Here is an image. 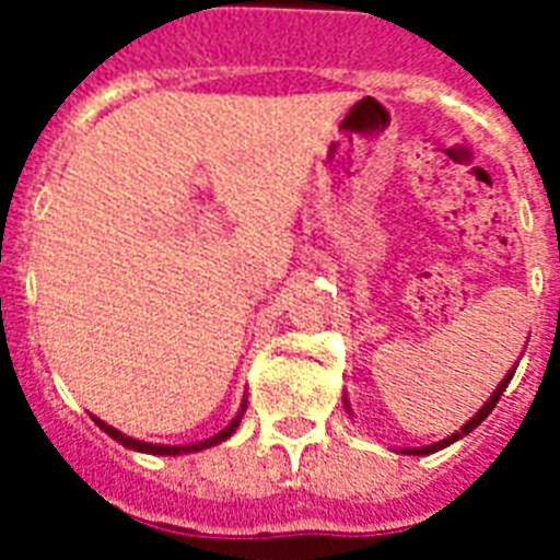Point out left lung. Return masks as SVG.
Returning a JSON list of instances; mask_svg holds the SVG:
<instances>
[{"label": "left lung", "instance_id": "left-lung-1", "mask_svg": "<svg viewBox=\"0 0 560 560\" xmlns=\"http://www.w3.org/2000/svg\"><path fill=\"white\" fill-rule=\"evenodd\" d=\"M512 377H514V372H509V374H505L503 381H500V386H497V389L491 392V398H488L486 404H482V409H479L477 416L470 418L468 424L462 427V430H456V433H453V435H447V439H442V442H435V444H427V447H407V451H404V453H409V456H427V453H435V451H442V447H447V444H453V442H456V439H462V435H468L470 430H477V427L482 424V421H486V418H488V412H491V409L497 407V400H500V395H503V392H505V386H509V381H512ZM346 409H349V400H346ZM349 412H351V409H349Z\"/></svg>", "mask_w": 560, "mask_h": 560}]
</instances>
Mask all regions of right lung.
Here are the masks:
<instances>
[{
    "label": "right lung",
    "mask_w": 560,
    "mask_h": 560,
    "mask_svg": "<svg viewBox=\"0 0 560 560\" xmlns=\"http://www.w3.org/2000/svg\"><path fill=\"white\" fill-rule=\"evenodd\" d=\"M244 409L246 404H241V412H237L235 418H232V424L223 427L218 435H211V439H206V442H194V444H186V447H174V444H148V442H139V439H133V435H125V433H118L116 427H109L104 424L101 418H95V424L104 430V433L109 435V439H116L118 444H125V447H130V451H139V453H153V456H177V453H197V451H206V447H211V444H220V442H226L229 435L235 433L237 424H241V418H244Z\"/></svg>",
    "instance_id": "add662e5"
}]
</instances>
